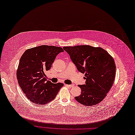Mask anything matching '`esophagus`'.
<instances>
[{
    "label": "esophagus",
    "mask_w": 135,
    "mask_h": 135,
    "mask_svg": "<svg viewBox=\"0 0 135 135\" xmlns=\"http://www.w3.org/2000/svg\"><path fill=\"white\" fill-rule=\"evenodd\" d=\"M66 85H67V86H68V87H69L70 88H71V87L74 86V84H66Z\"/></svg>",
    "instance_id": "obj_1"
}]
</instances>
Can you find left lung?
<instances>
[{
    "label": "left lung",
    "instance_id": "obj_1",
    "mask_svg": "<svg viewBox=\"0 0 135 135\" xmlns=\"http://www.w3.org/2000/svg\"><path fill=\"white\" fill-rule=\"evenodd\" d=\"M81 73L85 84L79 85L81 94L75 97L80 103L91 106L101 102L111 89L116 75L113 57L101 47L89 45L64 47Z\"/></svg>",
    "mask_w": 135,
    "mask_h": 135
}]
</instances>
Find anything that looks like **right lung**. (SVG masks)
I'll return each instance as SVG.
<instances>
[{"label":"right lung","mask_w":135,"mask_h":135,"mask_svg":"<svg viewBox=\"0 0 135 135\" xmlns=\"http://www.w3.org/2000/svg\"><path fill=\"white\" fill-rule=\"evenodd\" d=\"M64 51L56 46L41 45L27 50L20 57L17 78L26 96L36 104L53 100L64 83L47 80L45 71L50 70L56 55Z\"/></svg>","instance_id":"right-lung-1"}]
</instances>
